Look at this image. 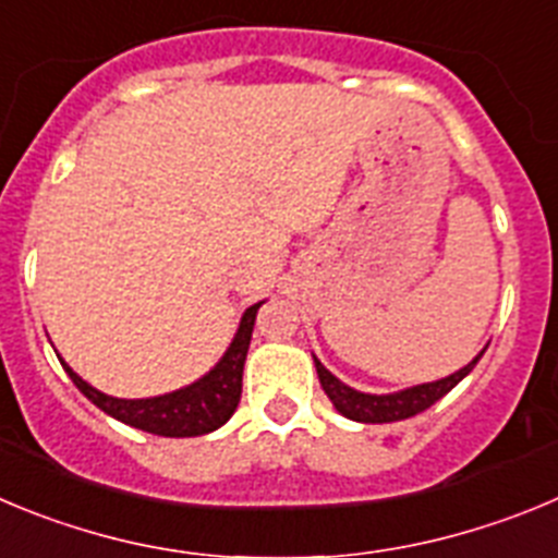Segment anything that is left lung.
Returning a JSON list of instances; mask_svg holds the SVG:
<instances>
[{"mask_svg": "<svg viewBox=\"0 0 558 558\" xmlns=\"http://www.w3.org/2000/svg\"><path fill=\"white\" fill-rule=\"evenodd\" d=\"M482 354L473 356L468 365L459 367L457 373H451V376H446V379L426 381V385L407 387V390H398V392H385V396L360 392L354 390V387L342 385L335 373L326 371L324 362H320L318 356H313V360H315V371H318L320 387H324V392L329 396V401L335 403V409L342 417H349V421H356V423H392V421H407V417L417 415V412L428 409L432 403H437L439 398L446 396V392H451L453 387H457L459 381H462L473 367H476V362L482 360Z\"/></svg>", "mask_w": 558, "mask_h": 558, "instance_id": "8db88e82", "label": "left lung"}]
</instances>
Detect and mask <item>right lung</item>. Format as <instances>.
<instances>
[{
	"mask_svg": "<svg viewBox=\"0 0 558 558\" xmlns=\"http://www.w3.org/2000/svg\"><path fill=\"white\" fill-rule=\"evenodd\" d=\"M263 304L265 301H259V304L245 310L229 349L223 351L213 371L204 373L202 379H196L193 385L166 392V396L112 398L80 379L63 360H60V365L65 367L76 390L116 421L141 428V432L157 434V437H202V434L221 428L238 409L240 390H243L245 354H248V342H252L257 310Z\"/></svg>",
	"mask_w": 558,
	"mask_h": 558,
	"instance_id": "add662e5",
	"label": "right lung"
}]
</instances>
